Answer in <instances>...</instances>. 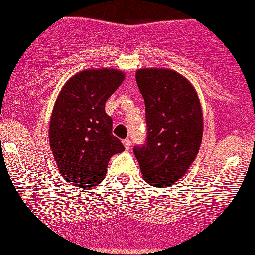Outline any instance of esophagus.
Instances as JSON below:
<instances>
[{"mask_svg":"<svg viewBox=\"0 0 255 255\" xmlns=\"http://www.w3.org/2000/svg\"><path fill=\"white\" fill-rule=\"evenodd\" d=\"M123 145H124V147L127 148V149L130 148V146H131L130 139H124V140H123Z\"/></svg>","mask_w":255,"mask_h":255,"instance_id":"1","label":"esophagus"}]
</instances>
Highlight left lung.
Instances as JSON below:
<instances>
[{
	"label": "left lung",
	"instance_id": "8db88e82",
	"mask_svg": "<svg viewBox=\"0 0 255 255\" xmlns=\"http://www.w3.org/2000/svg\"><path fill=\"white\" fill-rule=\"evenodd\" d=\"M135 80L145 101L147 140L134 146L144 179L172 186L196 158L203 137V113L194 86L173 69L140 68Z\"/></svg>",
	"mask_w": 255,
	"mask_h": 255
}]
</instances>
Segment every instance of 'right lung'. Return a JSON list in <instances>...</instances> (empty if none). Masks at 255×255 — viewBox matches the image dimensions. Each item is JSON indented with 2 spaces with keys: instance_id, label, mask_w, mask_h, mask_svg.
<instances>
[{
  "instance_id": "add662e5",
  "label": "right lung",
  "mask_w": 255,
  "mask_h": 255,
  "mask_svg": "<svg viewBox=\"0 0 255 255\" xmlns=\"http://www.w3.org/2000/svg\"><path fill=\"white\" fill-rule=\"evenodd\" d=\"M124 79L118 69H85L65 83L55 100L48 128L51 151L61 176L73 186H97L111 156L125 149L106 114L107 100Z\"/></svg>"
}]
</instances>
